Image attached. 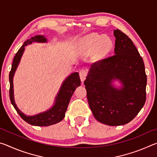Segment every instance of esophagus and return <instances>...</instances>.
<instances>
[{"instance_id":"obj_1","label":"esophagus","mask_w":157,"mask_h":157,"mask_svg":"<svg viewBox=\"0 0 157 157\" xmlns=\"http://www.w3.org/2000/svg\"><path fill=\"white\" fill-rule=\"evenodd\" d=\"M86 75H87V73L85 70H81L79 71V77H80V79L82 82H84L85 79L86 78Z\"/></svg>"}]
</instances>
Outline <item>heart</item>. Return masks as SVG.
I'll list each match as a JSON object with an SVG mask.
<instances>
[{
    "instance_id": "1",
    "label": "heart",
    "mask_w": 157,
    "mask_h": 157,
    "mask_svg": "<svg viewBox=\"0 0 157 157\" xmlns=\"http://www.w3.org/2000/svg\"><path fill=\"white\" fill-rule=\"evenodd\" d=\"M82 44L86 52H91L95 50L94 57L96 60L103 59L113 48V41L109 37L96 33L84 36Z\"/></svg>"
}]
</instances>
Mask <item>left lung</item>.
Masks as SVG:
<instances>
[{
	"mask_svg": "<svg viewBox=\"0 0 157 157\" xmlns=\"http://www.w3.org/2000/svg\"><path fill=\"white\" fill-rule=\"evenodd\" d=\"M113 34L115 55L91 65L84 83L95 119L118 126L129 123L143 108L147 76L142 57L131 39L118 29ZM115 80L121 87L114 86Z\"/></svg>",
	"mask_w": 157,
	"mask_h": 157,
	"instance_id": "8db88e82",
	"label": "left lung"
}]
</instances>
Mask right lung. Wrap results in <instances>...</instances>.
<instances>
[{"label": "right lung", "instance_id": "obj_1", "mask_svg": "<svg viewBox=\"0 0 157 157\" xmlns=\"http://www.w3.org/2000/svg\"><path fill=\"white\" fill-rule=\"evenodd\" d=\"M47 42L48 39L44 35H36L25 41L14 56L11 71L10 72L9 75L10 84V98L12 104L21 118L26 123L34 126L46 127L62 121L64 118L65 113L67 110L69 102H70L74 91H75L77 87L79 86L81 84L79 73L77 72L73 73L70 75H68L65 79V80L62 82L59 91H58L56 97L55 98V102L53 103V105L49 109L45 111L44 112L37 113L36 115L27 116L18 108L17 104L15 103L14 97L13 79H14V73L17 71L18 64H19L21 57H22L23 52H24L25 46L33 43H47Z\"/></svg>", "mask_w": 157, "mask_h": 157}]
</instances>
